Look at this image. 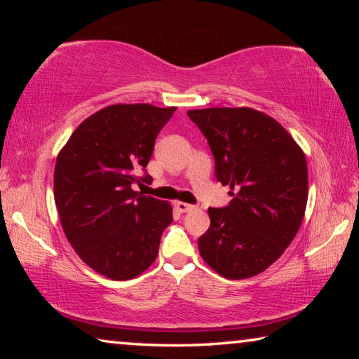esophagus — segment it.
I'll return each instance as SVG.
<instances>
[{"instance_id":"esophagus-1","label":"esophagus","mask_w":359,"mask_h":359,"mask_svg":"<svg viewBox=\"0 0 359 359\" xmlns=\"http://www.w3.org/2000/svg\"><path fill=\"white\" fill-rule=\"evenodd\" d=\"M174 205H175V209L180 212V214H185V212H190L194 209V205L188 204V203H182V201H177Z\"/></svg>"}]
</instances>
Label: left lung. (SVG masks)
<instances>
[{
	"instance_id": "8db88e82",
	"label": "left lung",
	"mask_w": 359,
	"mask_h": 359,
	"mask_svg": "<svg viewBox=\"0 0 359 359\" xmlns=\"http://www.w3.org/2000/svg\"><path fill=\"white\" fill-rule=\"evenodd\" d=\"M208 139L215 175L233 201L209 208L199 253L231 280L255 277L282 257L306 214L307 161L302 149L269 115L252 107L188 111Z\"/></svg>"
}]
</instances>
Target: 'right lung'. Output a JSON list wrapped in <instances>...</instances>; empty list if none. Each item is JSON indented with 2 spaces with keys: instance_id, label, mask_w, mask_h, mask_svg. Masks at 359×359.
<instances>
[{
  "instance_id": "right-lung-1",
  "label": "right lung",
  "mask_w": 359,
  "mask_h": 359,
  "mask_svg": "<svg viewBox=\"0 0 359 359\" xmlns=\"http://www.w3.org/2000/svg\"><path fill=\"white\" fill-rule=\"evenodd\" d=\"M175 109L107 106L85 118L57 156L53 194L66 239L85 264L112 280L149 269L172 222L171 204L133 185L151 182L139 172Z\"/></svg>"
}]
</instances>
